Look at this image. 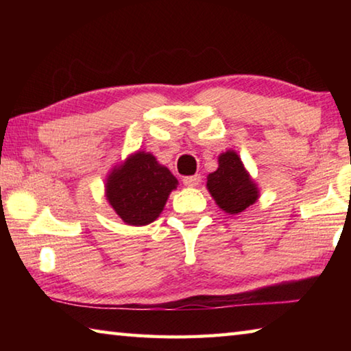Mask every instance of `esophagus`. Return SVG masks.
<instances>
[{
    "label": "esophagus",
    "mask_w": 351,
    "mask_h": 351,
    "mask_svg": "<svg viewBox=\"0 0 351 351\" xmlns=\"http://www.w3.org/2000/svg\"><path fill=\"white\" fill-rule=\"evenodd\" d=\"M182 182H184V186H187V187H197L198 184L201 182V176L199 175H193V176H186L182 180Z\"/></svg>",
    "instance_id": "34e87169"
}]
</instances>
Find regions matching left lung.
Listing matches in <instances>:
<instances>
[{
  "label": "left lung",
  "mask_w": 351,
  "mask_h": 351,
  "mask_svg": "<svg viewBox=\"0 0 351 351\" xmlns=\"http://www.w3.org/2000/svg\"><path fill=\"white\" fill-rule=\"evenodd\" d=\"M206 187L219 209L229 215L247 209L260 197L257 182L234 150L219 154L218 169L207 175Z\"/></svg>",
  "instance_id": "obj_1"
}]
</instances>
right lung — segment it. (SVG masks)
I'll return each mask as SVG.
<instances>
[{"instance_id": "right-lung-1", "label": "right lung", "mask_w": 351, "mask_h": 351, "mask_svg": "<svg viewBox=\"0 0 351 351\" xmlns=\"http://www.w3.org/2000/svg\"><path fill=\"white\" fill-rule=\"evenodd\" d=\"M178 187V180L148 152H134L116 164L105 180V197L128 226L153 223Z\"/></svg>"}]
</instances>
